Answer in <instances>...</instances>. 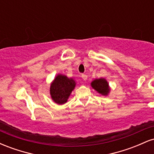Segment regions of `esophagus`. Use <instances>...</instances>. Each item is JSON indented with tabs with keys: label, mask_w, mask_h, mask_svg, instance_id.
<instances>
[{
	"label": "esophagus",
	"mask_w": 154,
	"mask_h": 154,
	"mask_svg": "<svg viewBox=\"0 0 154 154\" xmlns=\"http://www.w3.org/2000/svg\"><path fill=\"white\" fill-rule=\"evenodd\" d=\"M81 77H82V78L83 80H85V81L87 80L88 77H87V75H82V76H81Z\"/></svg>",
	"instance_id": "obj_1"
}]
</instances>
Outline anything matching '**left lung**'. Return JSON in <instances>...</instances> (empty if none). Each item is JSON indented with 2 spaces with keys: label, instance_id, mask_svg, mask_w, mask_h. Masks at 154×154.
I'll return each mask as SVG.
<instances>
[{
  "label": "left lung",
  "instance_id": "obj_1",
  "mask_svg": "<svg viewBox=\"0 0 154 154\" xmlns=\"http://www.w3.org/2000/svg\"><path fill=\"white\" fill-rule=\"evenodd\" d=\"M91 87L100 93V95H104V96H107L109 93H110V87H109V82L105 78H99V79H95L94 80L92 81L91 83Z\"/></svg>",
  "mask_w": 154,
  "mask_h": 154
}]
</instances>
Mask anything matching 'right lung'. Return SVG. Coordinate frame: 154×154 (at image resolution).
<instances>
[{
    "instance_id": "obj_1",
    "label": "right lung",
    "mask_w": 154,
    "mask_h": 154,
    "mask_svg": "<svg viewBox=\"0 0 154 154\" xmlns=\"http://www.w3.org/2000/svg\"><path fill=\"white\" fill-rule=\"evenodd\" d=\"M75 86L76 82L73 78H69L66 75L58 74L51 83V98L59 105L66 103Z\"/></svg>"
}]
</instances>
